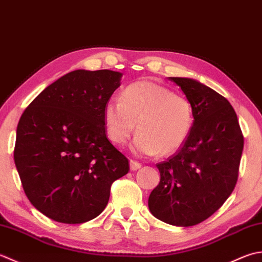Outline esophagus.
Instances as JSON below:
<instances>
[{"label":"esophagus","mask_w":262,"mask_h":262,"mask_svg":"<svg viewBox=\"0 0 262 262\" xmlns=\"http://www.w3.org/2000/svg\"><path fill=\"white\" fill-rule=\"evenodd\" d=\"M141 167V164L139 163V162H137V161H130V169L131 170H137V169H139Z\"/></svg>","instance_id":"34e87169"}]
</instances>
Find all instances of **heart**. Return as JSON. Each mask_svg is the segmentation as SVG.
Here are the masks:
<instances>
[{"instance_id":"heart-1","label":"heart","mask_w":262,"mask_h":262,"mask_svg":"<svg viewBox=\"0 0 262 262\" xmlns=\"http://www.w3.org/2000/svg\"><path fill=\"white\" fill-rule=\"evenodd\" d=\"M104 122L110 140L116 145H124L137 129L133 151L168 156L188 139L193 126V108L185 96L143 80L125 87L121 99L106 103Z\"/></svg>"}]
</instances>
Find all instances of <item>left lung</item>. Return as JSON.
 <instances>
[{"instance_id":"obj_1","label":"left lung","mask_w":262,"mask_h":262,"mask_svg":"<svg viewBox=\"0 0 262 262\" xmlns=\"http://www.w3.org/2000/svg\"><path fill=\"white\" fill-rule=\"evenodd\" d=\"M168 79L190 100L193 126L176 154L157 164L161 182L148 207L159 221L193 226L220 209L235 188L244 140L225 97L193 79Z\"/></svg>"}]
</instances>
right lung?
I'll list each match as a JSON object with an SVG mask.
<instances>
[{
    "mask_svg": "<svg viewBox=\"0 0 262 262\" xmlns=\"http://www.w3.org/2000/svg\"><path fill=\"white\" fill-rule=\"evenodd\" d=\"M121 72L76 70L57 79L20 117L14 164L27 198L64 224L94 220L129 161L106 137L104 107Z\"/></svg>",
    "mask_w": 262,
    "mask_h": 262,
    "instance_id": "add662e5",
    "label": "right lung"
}]
</instances>
